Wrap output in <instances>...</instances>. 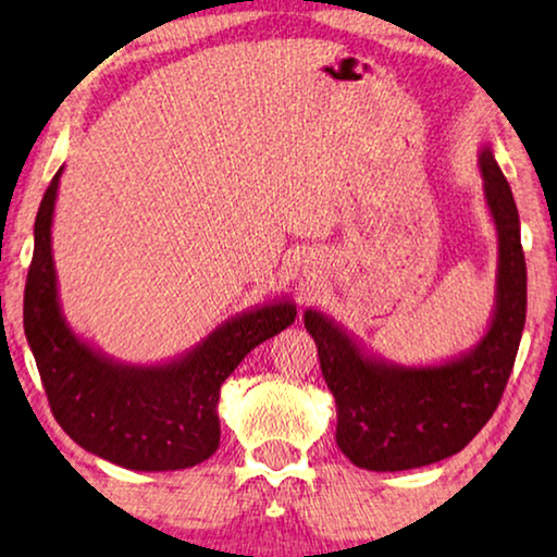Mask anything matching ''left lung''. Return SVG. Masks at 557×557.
Returning <instances> with one entry per match:
<instances>
[{"label": "left lung", "mask_w": 557, "mask_h": 557, "mask_svg": "<svg viewBox=\"0 0 557 557\" xmlns=\"http://www.w3.org/2000/svg\"><path fill=\"white\" fill-rule=\"evenodd\" d=\"M479 170L497 225L499 263L497 307L490 332L474 349L436 368H403L364 355L326 314L314 309L304 314L337 403V446L355 467L406 471L448 459L499 406L524 330L528 269L512 189L490 147L482 149Z\"/></svg>", "instance_id": "1"}]
</instances>
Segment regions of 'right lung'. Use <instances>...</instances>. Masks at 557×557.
<instances>
[{
    "label": "right lung",
    "instance_id": "obj_1",
    "mask_svg": "<svg viewBox=\"0 0 557 557\" xmlns=\"http://www.w3.org/2000/svg\"><path fill=\"white\" fill-rule=\"evenodd\" d=\"M58 170L35 218L25 286V334L50 410L86 451L136 471H174L218 451L220 385L250 349L294 322L288 301L243 311L180 360L139 368L111 360L75 337L58 301L50 225Z\"/></svg>",
    "mask_w": 557,
    "mask_h": 557
}]
</instances>
